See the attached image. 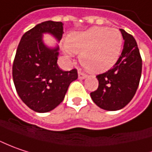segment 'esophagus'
I'll use <instances>...</instances> for the list:
<instances>
[{
  "label": "esophagus",
  "mask_w": 152,
  "mask_h": 152,
  "mask_svg": "<svg viewBox=\"0 0 152 152\" xmlns=\"http://www.w3.org/2000/svg\"><path fill=\"white\" fill-rule=\"evenodd\" d=\"M87 77V75L86 74V73H84L83 72H81V71H79V79L80 80H84V79H86Z\"/></svg>",
  "instance_id": "1"
}]
</instances>
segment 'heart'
<instances>
[{
  "label": "heart",
  "mask_w": 152,
  "mask_h": 152,
  "mask_svg": "<svg viewBox=\"0 0 152 152\" xmlns=\"http://www.w3.org/2000/svg\"><path fill=\"white\" fill-rule=\"evenodd\" d=\"M123 37L116 29L92 27L68 36L64 52L69 56L80 54L81 64L94 72H105L116 63L121 56Z\"/></svg>",
  "instance_id": "obj_1"
}]
</instances>
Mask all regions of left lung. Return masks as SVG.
Returning <instances> with one entry per match:
<instances>
[{
	"label": "left lung",
	"instance_id": "8db88e82",
	"mask_svg": "<svg viewBox=\"0 0 152 152\" xmlns=\"http://www.w3.org/2000/svg\"><path fill=\"white\" fill-rule=\"evenodd\" d=\"M123 50L116 63L109 71L98 74L97 89L91 92V99L102 110H118L130 102L139 87L142 59L132 35L121 29Z\"/></svg>",
	"mask_w": 152,
	"mask_h": 152
}]
</instances>
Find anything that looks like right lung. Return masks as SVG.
<instances>
[{
  "instance_id": "1",
  "label": "right lung",
  "mask_w": 152,
  "mask_h": 152,
  "mask_svg": "<svg viewBox=\"0 0 152 152\" xmlns=\"http://www.w3.org/2000/svg\"><path fill=\"white\" fill-rule=\"evenodd\" d=\"M63 24L44 21L29 30L19 42L12 64V79L17 93L31 110L45 113L63 101L69 85L78 79L77 69L62 71L57 65L59 48L42 42V33L62 37Z\"/></svg>"
}]
</instances>
